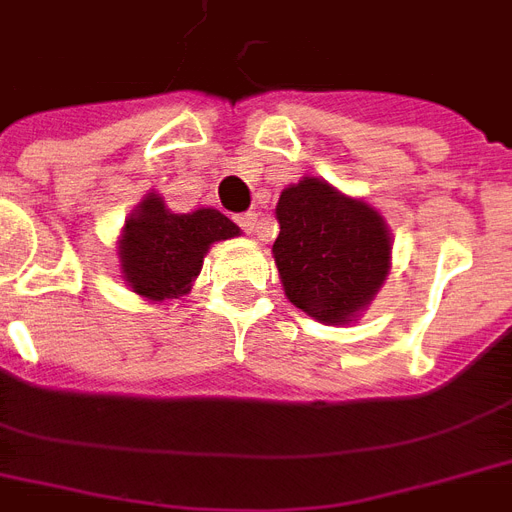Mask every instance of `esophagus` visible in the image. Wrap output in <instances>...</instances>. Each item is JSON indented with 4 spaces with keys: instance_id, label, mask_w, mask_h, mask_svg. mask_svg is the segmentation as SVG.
<instances>
[{
    "instance_id": "1",
    "label": "esophagus",
    "mask_w": 512,
    "mask_h": 512,
    "mask_svg": "<svg viewBox=\"0 0 512 512\" xmlns=\"http://www.w3.org/2000/svg\"><path fill=\"white\" fill-rule=\"evenodd\" d=\"M257 223H260V217H257V212H244V215L239 217V225H241V231H244V233H255L257 231Z\"/></svg>"
}]
</instances>
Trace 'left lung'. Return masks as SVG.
Masks as SVG:
<instances>
[{
    "label": "left lung",
    "instance_id": "1",
    "mask_svg": "<svg viewBox=\"0 0 512 512\" xmlns=\"http://www.w3.org/2000/svg\"><path fill=\"white\" fill-rule=\"evenodd\" d=\"M276 220L273 260L289 303L327 327L356 321L390 273L393 233L382 212L308 175L281 191Z\"/></svg>",
    "mask_w": 512,
    "mask_h": 512
}]
</instances>
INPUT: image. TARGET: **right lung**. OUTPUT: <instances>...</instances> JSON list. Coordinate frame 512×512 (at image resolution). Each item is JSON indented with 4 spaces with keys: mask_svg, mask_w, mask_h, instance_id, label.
I'll use <instances>...</instances> for the list:
<instances>
[{
    "mask_svg": "<svg viewBox=\"0 0 512 512\" xmlns=\"http://www.w3.org/2000/svg\"><path fill=\"white\" fill-rule=\"evenodd\" d=\"M241 236L233 220L212 207L172 212L162 193L148 191L116 239L124 287L148 303L167 305L188 295L212 244Z\"/></svg>",
    "mask_w": 512,
    "mask_h": 512,
    "instance_id": "1",
    "label": "right lung"
}]
</instances>
